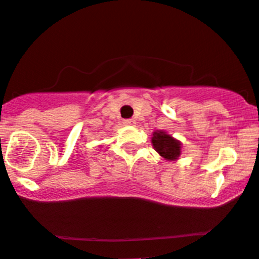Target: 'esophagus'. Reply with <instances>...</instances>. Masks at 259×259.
<instances>
[{
  "instance_id": "1",
  "label": "esophagus",
  "mask_w": 259,
  "mask_h": 259,
  "mask_svg": "<svg viewBox=\"0 0 259 259\" xmlns=\"http://www.w3.org/2000/svg\"><path fill=\"white\" fill-rule=\"evenodd\" d=\"M135 123V119H124L123 120V124L126 125V126H132V125H134Z\"/></svg>"
}]
</instances>
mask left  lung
<instances>
[{
	"instance_id": "8db88e82",
	"label": "left lung",
	"mask_w": 259,
	"mask_h": 259,
	"mask_svg": "<svg viewBox=\"0 0 259 259\" xmlns=\"http://www.w3.org/2000/svg\"><path fill=\"white\" fill-rule=\"evenodd\" d=\"M151 143L153 149L167 161H176L182 153V143L164 130L153 132Z\"/></svg>"
}]
</instances>
